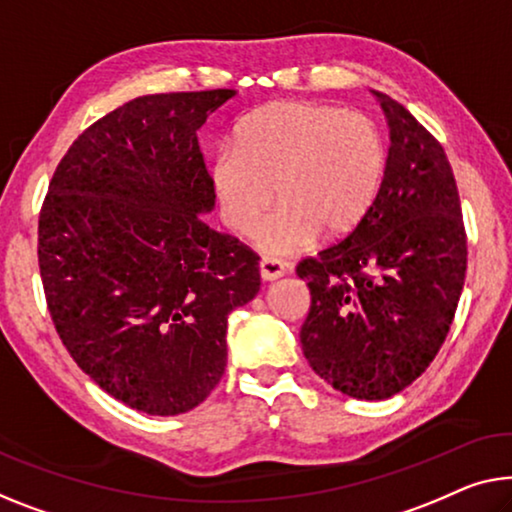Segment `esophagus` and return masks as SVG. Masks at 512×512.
I'll use <instances>...</instances> for the list:
<instances>
[{
	"label": "esophagus",
	"mask_w": 512,
	"mask_h": 512,
	"mask_svg": "<svg viewBox=\"0 0 512 512\" xmlns=\"http://www.w3.org/2000/svg\"><path fill=\"white\" fill-rule=\"evenodd\" d=\"M287 273V264H282L280 259H273V257H264L262 262H259V276L266 282H273L282 278Z\"/></svg>",
	"instance_id": "1"
}]
</instances>
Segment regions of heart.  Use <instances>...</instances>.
I'll return each instance as SVG.
<instances>
[{"mask_svg":"<svg viewBox=\"0 0 512 512\" xmlns=\"http://www.w3.org/2000/svg\"><path fill=\"white\" fill-rule=\"evenodd\" d=\"M386 140L368 114L312 101H276L236 126L211 158L220 216L266 255H296L319 239L354 232L386 174Z\"/></svg>","mask_w":512,"mask_h":512,"instance_id":"1","label":"heart"}]
</instances>
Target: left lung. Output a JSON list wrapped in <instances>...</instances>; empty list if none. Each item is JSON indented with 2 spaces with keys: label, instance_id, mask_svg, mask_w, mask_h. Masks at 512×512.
<instances>
[{
  "label": "left lung",
  "instance_id": "1",
  "mask_svg": "<svg viewBox=\"0 0 512 512\" xmlns=\"http://www.w3.org/2000/svg\"><path fill=\"white\" fill-rule=\"evenodd\" d=\"M372 94L391 131L377 200L345 241L296 266L310 289L303 354L356 400L393 398L423 375L451 329L467 271L444 147L404 105Z\"/></svg>",
  "mask_w": 512,
  "mask_h": 512
}]
</instances>
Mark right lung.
Segmentation results:
<instances>
[{"label": "right lung", "instance_id": "obj_1", "mask_svg": "<svg viewBox=\"0 0 512 512\" xmlns=\"http://www.w3.org/2000/svg\"><path fill=\"white\" fill-rule=\"evenodd\" d=\"M234 89L140 96L61 158L38 220V266L68 354L114 400L195 409L227 365V317L259 259L204 223L216 207L197 131Z\"/></svg>", "mask_w": 512, "mask_h": 512}]
</instances>
